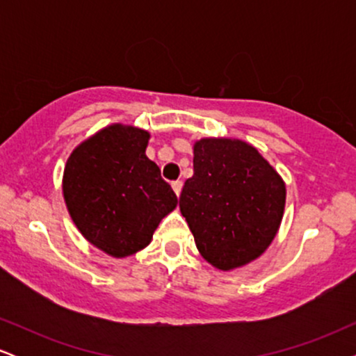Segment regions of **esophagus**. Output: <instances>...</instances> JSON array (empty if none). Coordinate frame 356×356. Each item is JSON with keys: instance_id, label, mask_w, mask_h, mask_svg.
<instances>
[{"instance_id": "34e87169", "label": "esophagus", "mask_w": 356, "mask_h": 356, "mask_svg": "<svg viewBox=\"0 0 356 356\" xmlns=\"http://www.w3.org/2000/svg\"><path fill=\"white\" fill-rule=\"evenodd\" d=\"M172 189H174V192H175V195H181V191H182V182L181 181H175V182H172Z\"/></svg>"}]
</instances>
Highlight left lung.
Returning <instances> with one entry per match:
<instances>
[{"label":"left lung","instance_id":"1","mask_svg":"<svg viewBox=\"0 0 356 356\" xmlns=\"http://www.w3.org/2000/svg\"><path fill=\"white\" fill-rule=\"evenodd\" d=\"M284 202V181L256 147L222 137L194 144V175L179 207L214 268L231 271L263 254L280 229Z\"/></svg>","mask_w":356,"mask_h":356}]
</instances>
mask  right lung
<instances>
[{
	"label": "right lung",
	"instance_id": "1",
	"mask_svg": "<svg viewBox=\"0 0 356 356\" xmlns=\"http://www.w3.org/2000/svg\"><path fill=\"white\" fill-rule=\"evenodd\" d=\"M150 134L113 124L83 140L63 170V197L85 239L112 257L149 246L177 206L172 187L145 155Z\"/></svg>",
	"mask_w": 356,
	"mask_h": 356
}]
</instances>
